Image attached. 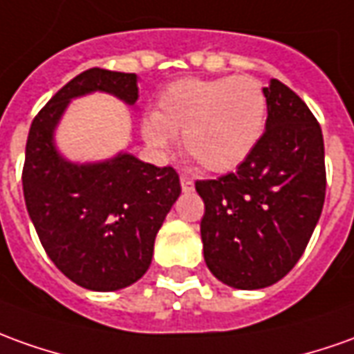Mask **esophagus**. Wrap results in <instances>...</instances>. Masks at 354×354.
<instances>
[{"mask_svg":"<svg viewBox=\"0 0 354 354\" xmlns=\"http://www.w3.org/2000/svg\"><path fill=\"white\" fill-rule=\"evenodd\" d=\"M181 189L185 192H192V191H194V181H192L189 175H181Z\"/></svg>","mask_w":354,"mask_h":354,"instance_id":"esophagus-1","label":"esophagus"}]
</instances>
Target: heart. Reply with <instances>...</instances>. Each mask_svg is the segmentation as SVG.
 <instances>
[{"label":"heart","instance_id":"1","mask_svg":"<svg viewBox=\"0 0 354 354\" xmlns=\"http://www.w3.org/2000/svg\"><path fill=\"white\" fill-rule=\"evenodd\" d=\"M266 113V90L250 75L177 80L163 90L156 113L146 119L145 138L165 150L173 135H183L185 152L201 167L225 173L258 146Z\"/></svg>","mask_w":354,"mask_h":354}]
</instances>
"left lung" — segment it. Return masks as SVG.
Wrapping results in <instances>:
<instances>
[{"label":"left lung","mask_w":354,"mask_h":354,"mask_svg":"<svg viewBox=\"0 0 354 354\" xmlns=\"http://www.w3.org/2000/svg\"><path fill=\"white\" fill-rule=\"evenodd\" d=\"M260 142L235 173L196 181L204 201V260L221 283L262 289L303 256L326 198L320 123L277 79L266 86Z\"/></svg>","instance_id":"obj_1"}]
</instances>
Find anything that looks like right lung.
<instances>
[{"instance_id":"right-lung-1","label":"right lung","mask_w":354,"mask_h":354,"mask_svg":"<svg viewBox=\"0 0 354 354\" xmlns=\"http://www.w3.org/2000/svg\"><path fill=\"white\" fill-rule=\"evenodd\" d=\"M90 92L135 106L136 75L84 71L40 109L26 140L23 192L44 250L61 274L90 291H117L150 268L153 241L181 183L171 165L156 167L133 153L98 163L65 160L53 131L71 100Z\"/></svg>"}]
</instances>
